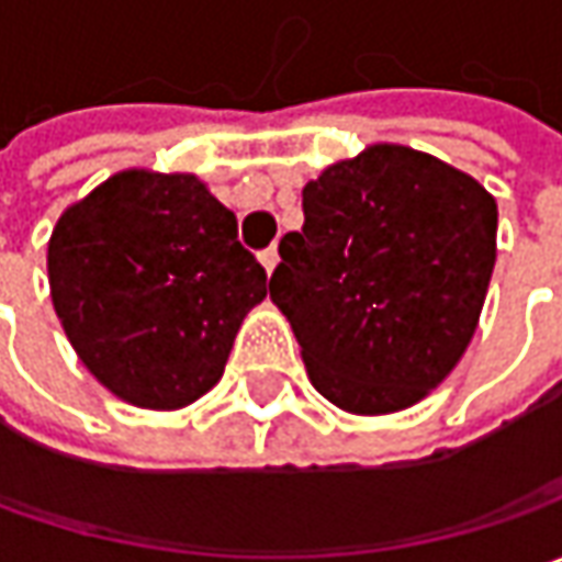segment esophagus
I'll list each match as a JSON object with an SVG mask.
<instances>
[{
	"instance_id": "obj_1",
	"label": "esophagus",
	"mask_w": 562,
	"mask_h": 562,
	"mask_svg": "<svg viewBox=\"0 0 562 562\" xmlns=\"http://www.w3.org/2000/svg\"><path fill=\"white\" fill-rule=\"evenodd\" d=\"M259 262H262V266H266V271H274V266H278V262H281V256H278V247H269V249H262V252H259Z\"/></svg>"
}]
</instances>
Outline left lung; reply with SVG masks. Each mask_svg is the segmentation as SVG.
Wrapping results in <instances>:
<instances>
[{"instance_id":"obj_1","label":"left lung","mask_w":562,"mask_h":562,"mask_svg":"<svg viewBox=\"0 0 562 562\" xmlns=\"http://www.w3.org/2000/svg\"><path fill=\"white\" fill-rule=\"evenodd\" d=\"M271 303L313 387L357 416L419 403L479 328L497 259V203L453 165L375 143L303 187Z\"/></svg>"}]
</instances>
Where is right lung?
Wrapping results in <instances>:
<instances>
[{
    "instance_id": "add662e5",
    "label": "right lung",
    "mask_w": 562,
    "mask_h": 562,
    "mask_svg": "<svg viewBox=\"0 0 562 562\" xmlns=\"http://www.w3.org/2000/svg\"><path fill=\"white\" fill-rule=\"evenodd\" d=\"M55 315L115 397L181 409L218 384L269 274L234 212L193 175L127 168L68 205L49 237Z\"/></svg>"
}]
</instances>
